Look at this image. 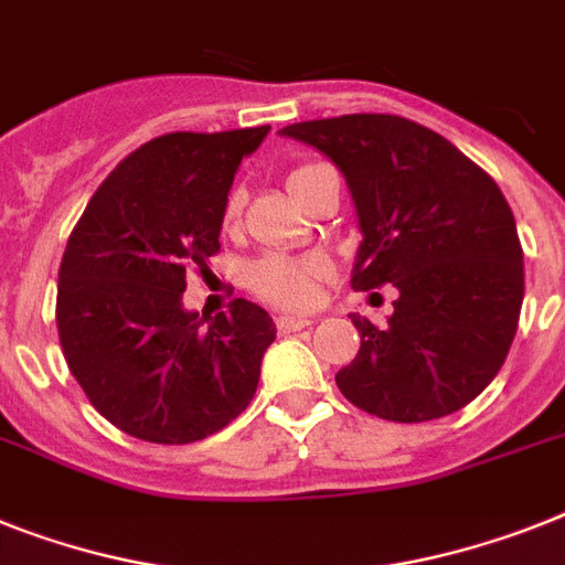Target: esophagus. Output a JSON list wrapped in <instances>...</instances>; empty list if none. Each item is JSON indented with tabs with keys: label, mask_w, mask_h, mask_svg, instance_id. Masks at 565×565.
<instances>
[{
	"label": "esophagus",
	"mask_w": 565,
	"mask_h": 565,
	"mask_svg": "<svg viewBox=\"0 0 565 565\" xmlns=\"http://www.w3.org/2000/svg\"><path fill=\"white\" fill-rule=\"evenodd\" d=\"M307 324H312L307 316H278V319H275L278 333H296V330H301V327Z\"/></svg>",
	"instance_id": "esophagus-1"
}]
</instances>
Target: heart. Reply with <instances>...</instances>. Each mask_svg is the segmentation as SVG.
<instances>
[{"instance_id": "heart-1", "label": "heart", "mask_w": 565, "mask_h": 565, "mask_svg": "<svg viewBox=\"0 0 565 565\" xmlns=\"http://www.w3.org/2000/svg\"><path fill=\"white\" fill-rule=\"evenodd\" d=\"M324 166L319 163H301L292 166L287 172V189L292 192V198H301L305 189L310 186V180L321 172ZM244 210V192L241 189H232L230 198L224 203V226H235ZM330 260L319 253L310 255H281L269 253L260 255L258 260H253L246 267V287L255 292L264 301H273L278 307H292V310H301V307H310L316 298H319V284L330 275Z\"/></svg>"}]
</instances>
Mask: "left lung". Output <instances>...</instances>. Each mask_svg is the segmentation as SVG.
<instances>
[{"label": "left lung", "mask_w": 565, "mask_h": 565, "mask_svg": "<svg viewBox=\"0 0 565 565\" xmlns=\"http://www.w3.org/2000/svg\"><path fill=\"white\" fill-rule=\"evenodd\" d=\"M348 178L362 246L355 290L393 284L385 327L353 316L362 348L335 373L344 399L391 422H428L500 373L523 307V246L500 186L443 135L396 114L292 122Z\"/></svg>", "instance_id": "8db88e82"}]
</instances>
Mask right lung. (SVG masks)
Here are the masks:
<instances>
[{"label":"right lung","mask_w":565,"mask_h":565,"mask_svg":"<svg viewBox=\"0 0 565 565\" xmlns=\"http://www.w3.org/2000/svg\"><path fill=\"white\" fill-rule=\"evenodd\" d=\"M269 126L172 131L108 174L71 230L56 330L88 402L129 436L189 445L253 402L275 324L235 298L212 319L183 310L189 269H210L232 178Z\"/></svg>","instance_id":"right-lung-1"}]
</instances>
